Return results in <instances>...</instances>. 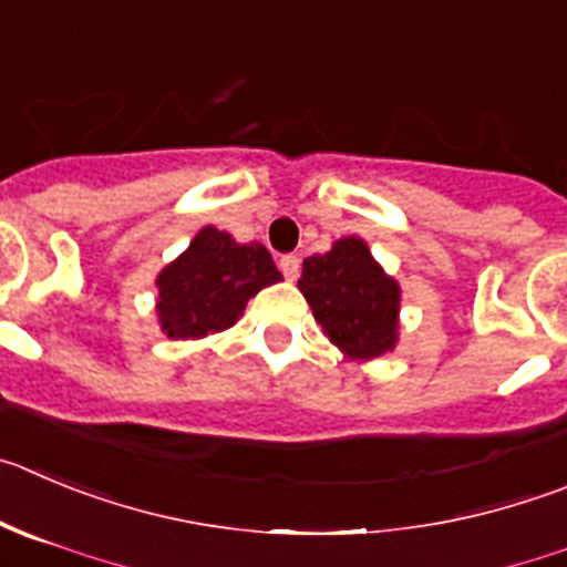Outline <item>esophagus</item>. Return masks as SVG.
<instances>
[{"instance_id": "34e87169", "label": "esophagus", "mask_w": 567, "mask_h": 567, "mask_svg": "<svg viewBox=\"0 0 567 567\" xmlns=\"http://www.w3.org/2000/svg\"><path fill=\"white\" fill-rule=\"evenodd\" d=\"M279 268H282L285 279H296L299 277V257L296 254H282L279 257Z\"/></svg>"}]
</instances>
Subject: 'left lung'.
<instances>
[{"mask_svg": "<svg viewBox=\"0 0 567 567\" xmlns=\"http://www.w3.org/2000/svg\"><path fill=\"white\" fill-rule=\"evenodd\" d=\"M299 290L349 358L369 361L394 347L400 288L358 237H343L327 254L305 259Z\"/></svg>", "mask_w": 567, "mask_h": 567, "instance_id": "left-lung-1", "label": "left lung"}]
</instances>
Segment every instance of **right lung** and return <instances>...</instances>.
<instances>
[{
	"mask_svg": "<svg viewBox=\"0 0 567 567\" xmlns=\"http://www.w3.org/2000/svg\"><path fill=\"white\" fill-rule=\"evenodd\" d=\"M282 274L259 243L231 240L226 231H198L187 251L158 274V321L171 338H200L237 321L246 301Z\"/></svg>",
	"mask_w": 567,
	"mask_h": 567,
	"instance_id": "add662e5",
	"label": "right lung"
}]
</instances>
